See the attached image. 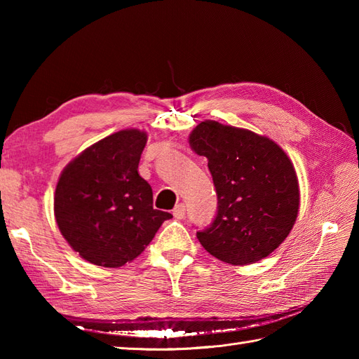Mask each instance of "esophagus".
Here are the masks:
<instances>
[{
  "label": "esophagus",
  "mask_w": 359,
  "mask_h": 359,
  "mask_svg": "<svg viewBox=\"0 0 359 359\" xmlns=\"http://www.w3.org/2000/svg\"><path fill=\"white\" fill-rule=\"evenodd\" d=\"M173 217H175V219H178V220L184 219V217H186V205L178 203L175 208H173Z\"/></svg>",
  "instance_id": "esophagus-1"
}]
</instances>
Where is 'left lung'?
I'll use <instances>...</instances> for the list:
<instances>
[{"instance_id": "left-lung-1", "label": "left lung", "mask_w": 359, "mask_h": 359, "mask_svg": "<svg viewBox=\"0 0 359 359\" xmlns=\"http://www.w3.org/2000/svg\"><path fill=\"white\" fill-rule=\"evenodd\" d=\"M189 142L208 158L217 193L214 220L196 233L203 248L231 265L273 253L299 208L297 173L285 151L268 137L215 121L201 123Z\"/></svg>"}]
</instances>
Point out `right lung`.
<instances>
[{
    "label": "right lung",
    "mask_w": 359,
    "mask_h": 359,
    "mask_svg": "<svg viewBox=\"0 0 359 359\" xmlns=\"http://www.w3.org/2000/svg\"><path fill=\"white\" fill-rule=\"evenodd\" d=\"M147 135L121 130L85 149L62 170L55 219L62 236L88 262H132L172 214L154 210L153 189L139 175Z\"/></svg>",
    "instance_id": "obj_1"
}]
</instances>
